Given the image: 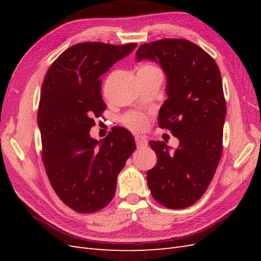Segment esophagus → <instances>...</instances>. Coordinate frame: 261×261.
I'll return each instance as SVG.
<instances>
[{"mask_svg":"<svg viewBox=\"0 0 261 261\" xmlns=\"http://www.w3.org/2000/svg\"><path fill=\"white\" fill-rule=\"evenodd\" d=\"M135 140H136V145L138 148H144L148 145V140L144 136H136Z\"/></svg>","mask_w":261,"mask_h":261,"instance_id":"esophagus-1","label":"esophagus"}]
</instances>
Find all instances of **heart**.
Returning <instances> with one entry per match:
<instances>
[{
  "label": "heart",
  "mask_w": 261,
  "mask_h": 261,
  "mask_svg": "<svg viewBox=\"0 0 261 261\" xmlns=\"http://www.w3.org/2000/svg\"><path fill=\"white\" fill-rule=\"evenodd\" d=\"M140 69H147V70H156L155 67L151 65H144ZM124 124L133 130H140L143 129L147 125V118L139 113H130L124 117Z\"/></svg>",
  "instance_id": "b5f03b06"
}]
</instances>
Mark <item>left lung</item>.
<instances>
[{"instance_id":"left-lung-1","label":"left lung","mask_w":261,"mask_h":261,"mask_svg":"<svg viewBox=\"0 0 261 261\" xmlns=\"http://www.w3.org/2000/svg\"><path fill=\"white\" fill-rule=\"evenodd\" d=\"M136 60L152 61L163 69L168 99L158 124L179 140L173 152L164 141H149L158 162L147 172L148 187L164 207H189L207 191L222 153L226 105L219 67L185 39L141 44Z\"/></svg>"}]
</instances>
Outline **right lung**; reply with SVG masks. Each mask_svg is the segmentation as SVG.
<instances>
[{
  "mask_svg": "<svg viewBox=\"0 0 261 261\" xmlns=\"http://www.w3.org/2000/svg\"><path fill=\"white\" fill-rule=\"evenodd\" d=\"M136 46L78 43L63 52L44 77L38 111L42 161L54 192L77 212H96L112 200L117 175L136 149L123 127L101 140L89 134L93 118L107 108L101 76Z\"/></svg>",
  "mask_w": 261,
  "mask_h": 261,
  "instance_id": "right-lung-1",
  "label": "right lung"
}]
</instances>
